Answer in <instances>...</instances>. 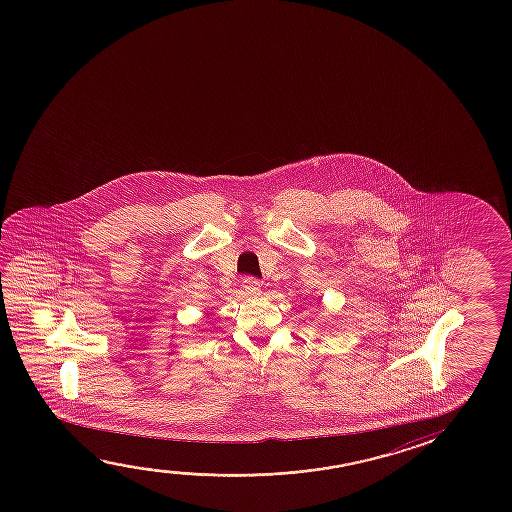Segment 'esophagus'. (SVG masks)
Wrapping results in <instances>:
<instances>
[{
    "mask_svg": "<svg viewBox=\"0 0 512 512\" xmlns=\"http://www.w3.org/2000/svg\"><path fill=\"white\" fill-rule=\"evenodd\" d=\"M243 287L248 296H259L260 292H262V284H260L257 278H252V276L244 278Z\"/></svg>",
    "mask_w": 512,
    "mask_h": 512,
    "instance_id": "esophagus-1",
    "label": "esophagus"
}]
</instances>
